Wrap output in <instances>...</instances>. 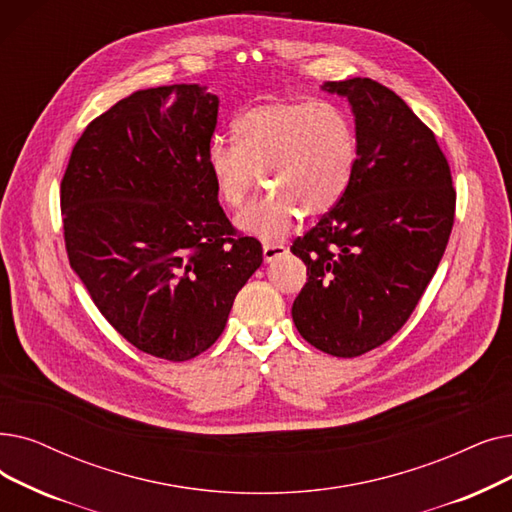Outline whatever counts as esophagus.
Masks as SVG:
<instances>
[{"label":"esophagus","mask_w":512,"mask_h":512,"mask_svg":"<svg viewBox=\"0 0 512 512\" xmlns=\"http://www.w3.org/2000/svg\"><path fill=\"white\" fill-rule=\"evenodd\" d=\"M282 253H286V247L284 244H263V259H265V263H270V261H274L276 257H280Z\"/></svg>","instance_id":"obj_1"}]
</instances>
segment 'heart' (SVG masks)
Here are the masks:
<instances>
[{
	"label": "heart",
	"instance_id": "heart-1",
	"mask_svg": "<svg viewBox=\"0 0 512 512\" xmlns=\"http://www.w3.org/2000/svg\"><path fill=\"white\" fill-rule=\"evenodd\" d=\"M236 144L215 140L207 169L215 194L238 209L255 190L259 175L270 192L238 217L240 230L261 240L288 234L301 217L318 219L345 196L358 142L349 115L328 100L261 102L234 121Z\"/></svg>",
	"mask_w": 512,
	"mask_h": 512
}]
</instances>
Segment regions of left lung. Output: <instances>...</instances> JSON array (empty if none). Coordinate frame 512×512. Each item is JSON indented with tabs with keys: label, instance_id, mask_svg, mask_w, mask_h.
<instances>
[{
	"label": "left lung",
	"instance_id": "left-lung-1",
	"mask_svg": "<svg viewBox=\"0 0 512 512\" xmlns=\"http://www.w3.org/2000/svg\"><path fill=\"white\" fill-rule=\"evenodd\" d=\"M322 90L347 98L358 159L341 203L291 247L307 265L293 322L309 345L355 358L418 305L448 247L456 190L435 133L389 87L355 77Z\"/></svg>",
	"mask_w": 512,
	"mask_h": 512
}]
</instances>
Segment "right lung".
<instances>
[{
	"label": "right lung",
	"instance_id": "right-lung-1",
	"mask_svg": "<svg viewBox=\"0 0 512 512\" xmlns=\"http://www.w3.org/2000/svg\"><path fill=\"white\" fill-rule=\"evenodd\" d=\"M217 110L196 83L133 92L85 127L60 184L71 268L123 339L169 362L219 339L263 261L207 169Z\"/></svg>",
	"mask_w": 512,
	"mask_h": 512
}]
</instances>
